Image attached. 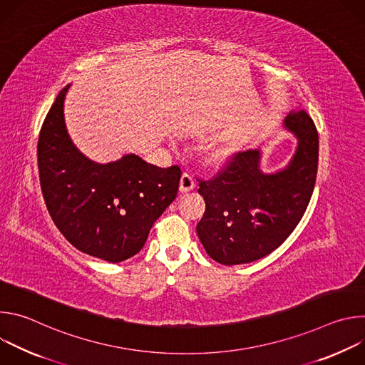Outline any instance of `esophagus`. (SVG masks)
<instances>
[{
    "instance_id": "esophagus-1",
    "label": "esophagus",
    "mask_w": 365,
    "mask_h": 365,
    "mask_svg": "<svg viewBox=\"0 0 365 365\" xmlns=\"http://www.w3.org/2000/svg\"><path fill=\"white\" fill-rule=\"evenodd\" d=\"M195 187V179L189 172H185L180 178V183H179V189L180 192H189Z\"/></svg>"
}]
</instances>
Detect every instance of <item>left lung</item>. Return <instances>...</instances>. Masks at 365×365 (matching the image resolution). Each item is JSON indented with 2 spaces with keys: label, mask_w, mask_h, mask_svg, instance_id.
Returning <instances> with one entry per match:
<instances>
[{
  "label": "left lung",
  "mask_w": 365,
  "mask_h": 365,
  "mask_svg": "<svg viewBox=\"0 0 365 365\" xmlns=\"http://www.w3.org/2000/svg\"><path fill=\"white\" fill-rule=\"evenodd\" d=\"M284 127L297 137V150L284 170L264 175L259 151L232 154L211 179H197L206 211L197 237L215 262L245 264L262 258L293 232L314 193L319 135L304 110L292 111Z\"/></svg>",
  "instance_id": "left-lung-1"
}]
</instances>
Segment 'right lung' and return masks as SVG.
I'll return each mask as SVG.
<instances>
[{
    "label": "right lung",
    "mask_w": 365,
    "mask_h": 365,
    "mask_svg": "<svg viewBox=\"0 0 365 365\" xmlns=\"http://www.w3.org/2000/svg\"><path fill=\"white\" fill-rule=\"evenodd\" d=\"M65 86L38 135L37 163L47 211L79 251L110 263L135 255L176 199L182 170L150 165L135 154L99 165L72 143L63 115Z\"/></svg>",
    "instance_id": "right-lung-1"
}]
</instances>
